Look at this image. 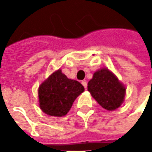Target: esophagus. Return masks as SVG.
I'll return each mask as SVG.
<instances>
[{
  "mask_svg": "<svg viewBox=\"0 0 152 152\" xmlns=\"http://www.w3.org/2000/svg\"><path fill=\"white\" fill-rule=\"evenodd\" d=\"M81 84H82L83 86L85 87V89H86V88H87V82H86V80H83L82 82H81Z\"/></svg>",
  "mask_w": 152,
  "mask_h": 152,
  "instance_id": "34e87169",
  "label": "esophagus"
}]
</instances>
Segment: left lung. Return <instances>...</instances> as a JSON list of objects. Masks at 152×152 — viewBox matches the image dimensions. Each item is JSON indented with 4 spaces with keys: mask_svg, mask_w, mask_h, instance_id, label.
Wrapping results in <instances>:
<instances>
[{
    "mask_svg": "<svg viewBox=\"0 0 152 152\" xmlns=\"http://www.w3.org/2000/svg\"><path fill=\"white\" fill-rule=\"evenodd\" d=\"M125 87L107 68L94 73L88 83V91L99 105L107 111H114L124 102Z\"/></svg>",
    "mask_w": 152,
    "mask_h": 152,
    "instance_id": "obj_1",
    "label": "left lung"
}]
</instances>
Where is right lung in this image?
<instances>
[{"instance_id":"obj_1","label":"right lung","mask_w":152,"mask_h":152,"mask_svg":"<svg viewBox=\"0 0 152 152\" xmlns=\"http://www.w3.org/2000/svg\"><path fill=\"white\" fill-rule=\"evenodd\" d=\"M84 90V86L79 81L68 79L58 69L39 87L40 109L51 116H63L69 112L74 101Z\"/></svg>"}]
</instances>
